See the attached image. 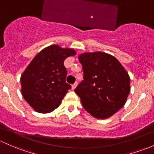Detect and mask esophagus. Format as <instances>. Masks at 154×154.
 <instances>
[{
    "mask_svg": "<svg viewBox=\"0 0 154 154\" xmlns=\"http://www.w3.org/2000/svg\"><path fill=\"white\" fill-rule=\"evenodd\" d=\"M77 85H78V83L77 82H75V83H74L73 84H72V90H75V87H77Z\"/></svg>",
    "mask_w": 154,
    "mask_h": 154,
    "instance_id": "obj_1",
    "label": "esophagus"
}]
</instances>
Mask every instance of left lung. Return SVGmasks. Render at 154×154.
I'll use <instances>...</instances> for the list:
<instances>
[{"label":"left lung","mask_w":154,"mask_h":154,"mask_svg":"<svg viewBox=\"0 0 154 154\" xmlns=\"http://www.w3.org/2000/svg\"><path fill=\"white\" fill-rule=\"evenodd\" d=\"M84 80L75 88L84 109L97 119H106L125 105L130 77L113 56L97 51L79 56Z\"/></svg>","instance_id":"obj_1"}]
</instances>
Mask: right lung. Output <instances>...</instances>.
<instances>
[{"label":"right lung","instance_id":"obj_1","mask_svg":"<svg viewBox=\"0 0 154 154\" xmlns=\"http://www.w3.org/2000/svg\"><path fill=\"white\" fill-rule=\"evenodd\" d=\"M75 54L73 49L52 45L38 53L28 65L20 77L21 92L34 111L49 113L60 105L71 87L65 82L64 62Z\"/></svg>","mask_w":154,"mask_h":154}]
</instances>
